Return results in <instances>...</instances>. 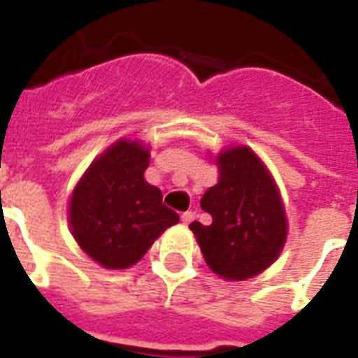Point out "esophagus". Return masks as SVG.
I'll use <instances>...</instances> for the list:
<instances>
[{
    "instance_id": "esophagus-1",
    "label": "esophagus",
    "mask_w": 358,
    "mask_h": 358,
    "mask_svg": "<svg viewBox=\"0 0 358 358\" xmlns=\"http://www.w3.org/2000/svg\"><path fill=\"white\" fill-rule=\"evenodd\" d=\"M193 219H195V212L182 213V223H184V224H189Z\"/></svg>"
}]
</instances>
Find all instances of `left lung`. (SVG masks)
<instances>
[{
    "label": "left lung",
    "instance_id": "1",
    "mask_svg": "<svg viewBox=\"0 0 358 358\" xmlns=\"http://www.w3.org/2000/svg\"><path fill=\"white\" fill-rule=\"evenodd\" d=\"M212 156V154H210ZM217 184L202 195L212 223L189 224L208 267L224 280H247L277 260L288 238L278 185L255 150L229 146L213 157Z\"/></svg>",
    "mask_w": 358,
    "mask_h": 358
}]
</instances>
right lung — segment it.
<instances>
[{
	"mask_svg": "<svg viewBox=\"0 0 358 358\" xmlns=\"http://www.w3.org/2000/svg\"><path fill=\"white\" fill-rule=\"evenodd\" d=\"M150 152L137 139L115 141L89 165L69 202L70 232L106 269H128L180 221L145 180Z\"/></svg>",
	"mask_w": 358,
	"mask_h": 358,
	"instance_id": "add662e5",
	"label": "right lung"
}]
</instances>
